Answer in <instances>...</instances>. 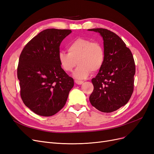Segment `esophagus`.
Segmentation results:
<instances>
[{
    "label": "esophagus",
    "instance_id": "obj_1",
    "mask_svg": "<svg viewBox=\"0 0 154 154\" xmlns=\"http://www.w3.org/2000/svg\"><path fill=\"white\" fill-rule=\"evenodd\" d=\"M74 82H75V83H76V84H78V85H81V84H82V83H83V81H82V80H74Z\"/></svg>",
    "mask_w": 154,
    "mask_h": 154
}]
</instances>
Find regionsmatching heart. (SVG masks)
Wrapping results in <instances>:
<instances>
[{"mask_svg": "<svg viewBox=\"0 0 154 154\" xmlns=\"http://www.w3.org/2000/svg\"><path fill=\"white\" fill-rule=\"evenodd\" d=\"M67 51H60L58 62L66 72L72 71L78 63V66L73 72L74 77L77 79L87 78L91 71H98L103 65L104 50L98 42L78 38L68 45Z\"/></svg>", "mask_w": 154, "mask_h": 154, "instance_id": "1", "label": "heart"}]
</instances>
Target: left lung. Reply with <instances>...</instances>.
I'll list each match as a JSON object with an SVG mask.
<instances>
[{
  "label": "left lung",
  "mask_w": 154,
  "mask_h": 154,
  "mask_svg": "<svg viewBox=\"0 0 154 154\" xmlns=\"http://www.w3.org/2000/svg\"><path fill=\"white\" fill-rule=\"evenodd\" d=\"M88 30L100 34L105 53L103 66L92 79L94 90L89 101L96 109L110 113L127 104L132 94L134 60L131 51L114 32L103 28Z\"/></svg>",
  "instance_id": "8db88e82"
}]
</instances>
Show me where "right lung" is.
<instances>
[{
	"mask_svg": "<svg viewBox=\"0 0 154 154\" xmlns=\"http://www.w3.org/2000/svg\"><path fill=\"white\" fill-rule=\"evenodd\" d=\"M70 29H48L32 38L23 49L17 68L21 98L35 114L51 116L66 105L74 86L58 62L62 40Z\"/></svg>",
	"mask_w": 154,
	"mask_h": 154,
	"instance_id": "obj_1",
	"label": "right lung"
}]
</instances>
